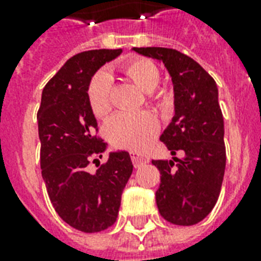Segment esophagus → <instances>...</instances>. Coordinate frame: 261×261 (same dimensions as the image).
Instances as JSON below:
<instances>
[{"instance_id":"obj_1","label":"esophagus","mask_w":261,"mask_h":261,"mask_svg":"<svg viewBox=\"0 0 261 261\" xmlns=\"http://www.w3.org/2000/svg\"><path fill=\"white\" fill-rule=\"evenodd\" d=\"M131 161L134 164V167H141L142 164L149 163V157L137 151H131Z\"/></svg>"}]
</instances>
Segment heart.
<instances>
[{
	"instance_id": "b5f03b06",
	"label": "heart",
	"mask_w": 261,
	"mask_h": 261,
	"mask_svg": "<svg viewBox=\"0 0 261 261\" xmlns=\"http://www.w3.org/2000/svg\"><path fill=\"white\" fill-rule=\"evenodd\" d=\"M123 71L139 89L149 93L151 101L159 106L171 102V93L167 89H155L161 81V71L150 59H131L123 65ZM88 100L93 114L98 118L111 112L112 79L107 71L94 74L88 88ZM159 128V120L150 112H119L107 124V134L115 146L138 151L143 150L154 139Z\"/></svg>"
}]
</instances>
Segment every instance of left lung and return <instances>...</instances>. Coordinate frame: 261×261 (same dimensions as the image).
<instances>
[{
    "instance_id": "left-lung-1",
    "label": "left lung",
    "mask_w": 261,
    "mask_h": 261,
    "mask_svg": "<svg viewBox=\"0 0 261 261\" xmlns=\"http://www.w3.org/2000/svg\"><path fill=\"white\" fill-rule=\"evenodd\" d=\"M133 50L163 62L172 77L174 116L160 141L172 155L181 151L182 159L151 161L161 173L155 202L168 222L191 226L214 208L226 167L218 88L198 62L180 51L164 47Z\"/></svg>"
}]
</instances>
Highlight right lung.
Wrapping results in <instances>:
<instances>
[{
	"instance_id": "right-lung-1",
	"label": "right lung",
	"mask_w": 261,
	"mask_h": 261,
	"mask_svg": "<svg viewBox=\"0 0 261 261\" xmlns=\"http://www.w3.org/2000/svg\"><path fill=\"white\" fill-rule=\"evenodd\" d=\"M122 54L90 50L71 57L43 89L38 111L40 168L47 194L61 218L84 233H97L118 218L120 199L133 163L127 151H112L94 174L92 159L100 161L107 143L98 138L97 120L88 100L93 74Z\"/></svg>"
}]
</instances>
